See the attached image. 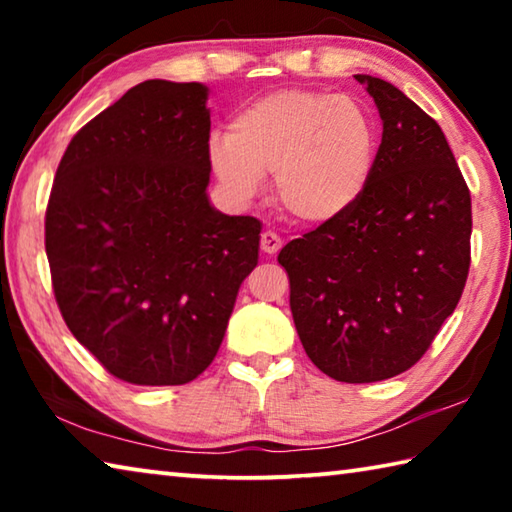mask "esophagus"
Masks as SVG:
<instances>
[{
	"mask_svg": "<svg viewBox=\"0 0 512 512\" xmlns=\"http://www.w3.org/2000/svg\"><path fill=\"white\" fill-rule=\"evenodd\" d=\"M259 246H262V250H264L266 255H275L277 250L282 248V239H280V235H275V232L266 230V232H262V239H259Z\"/></svg>",
	"mask_w": 512,
	"mask_h": 512,
	"instance_id": "34e87169",
	"label": "esophagus"
}]
</instances>
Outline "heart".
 Returning <instances> with one entry per match:
<instances>
[{"instance_id":"1","label":"heart","mask_w":512,"mask_h":512,"mask_svg":"<svg viewBox=\"0 0 512 512\" xmlns=\"http://www.w3.org/2000/svg\"><path fill=\"white\" fill-rule=\"evenodd\" d=\"M379 128L359 101L323 90H277L207 140L219 183L250 201L273 173L282 210L309 225L332 223L359 205L377 169Z\"/></svg>"}]
</instances>
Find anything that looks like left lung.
<instances>
[{
    "instance_id": "obj_1",
    "label": "left lung",
    "mask_w": 512,
    "mask_h": 512,
    "mask_svg": "<svg viewBox=\"0 0 512 512\" xmlns=\"http://www.w3.org/2000/svg\"><path fill=\"white\" fill-rule=\"evenodd\" d=\"M379 110L366 196L280 250L307 357L336 381L409 370L454 314L470 271V189L445 133L393 83L354 74Z\"/></svg>"
}]
</instances>
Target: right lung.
<instances>
[{
  "label": "right lung",
  "instance_id": "obj_1",
  "mask_svg": "<svg viewBox=\"0 0 512 512\" xmlns=\"http://www.w3.org/2000/svg\"><path fill=\"white\" fill-rule=\"evenodd\" d=\"M207 85L144 81L69 142L45 248L69 332L110 375L178 386L214 361L262 223L216 210Z\"/></svg>",
  "mask_w": 512,
  "mask_h": 512
}]
</instances>
